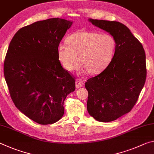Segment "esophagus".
<instances>
[{
    "label": "esophagus",
    "instance_id": "34e87169",
    "mask_svg": "<svg viewBox=\"0 0 154 154\" xmlns=\"http://www.w3.org/2000/svg\"><path fill=\"white\" fill-rule=\"evenodd\" d=\"M83 84H84V82H83L82 80H79V79H77L76 81V82H75V85H76V88H82Z\"/></svg>",
    "mask_w": 154,
    "mask_h": 154
}]
</instances>
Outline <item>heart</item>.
<instances>
[{"label":"heart","mask_w":154,"mask_h":154,"mask_svg":"<svg viewBox=\"0 0 154 154\" xmlns=\"http://www.w3.org/2000/svg\"><path fill=\"white\" fill-rule=\"evenodd\" d=\"M66 43L57 49L58 60L64 69L72 71L80 62L81 74L95 75L110 63L116 51V41L108 34L80 31L69 35Z\"/></svg>","instance_id":"b5f03b06"}]
</instances>
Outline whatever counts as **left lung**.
<instances>
[{
	"label": "left lung",
	"mask_w": 154,
	"mask_h": 154,
	"mask_svg": "<svg viewBox=\"0 0 154 154\" xmlns=\"http://www.w3.org/2000/svg\"><path fill=\"white\" fill-rule=\"evenodd\" d=\"M113 36L116 51L108 66L85 83L87 109L98 122L114 121L133 108L146 80L145 53L142 44L124 24L88 20Z\"/></svg>",
	"instance_id": "8db88e82"
}]
</instances>
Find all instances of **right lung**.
<instances>
[{"mask_svg":"<svg viewBox=\"0 0 154 154\" xmlns=\"http://www.w3.org/2000/svg\"><path fill=\"white\" fill-rule=\"evenodd\" d=\"M71 21L50 18L21 28L10 42L4 75L15 106L39 124L63 116L64 102L75 90V77L62 66L57 49Z\"/></svg>","mask_w":154,"mask_h":154,"instance_id":"add662e5","label":"right lung"}]
</instances>
